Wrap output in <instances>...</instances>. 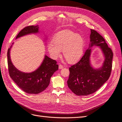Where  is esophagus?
Instances as JSON below:
<instances>
[{"instance_id":"34e87169","label":"esophagus","mask_w":122,"mask_h":122,"mask_svg":"<svg viewBox=\"0 0 122 122\" xmlns=\"http://www.w3.org/2000/svg\"><path fill=\"white\" fill-rule=\"evenodd\" d=\"M63 68V66L61 64H59V69H62Z\"/></svg>"}]
</instances>
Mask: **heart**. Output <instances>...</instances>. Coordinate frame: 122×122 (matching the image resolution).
<instances>
[{"label":"heart","mask_w":122,"mask_h":122,"mask_svg":"<svg viewBox=\"0 0 122 122\" xmlns=\"http://www.w3.org/2000/svg\"><path fill=\"white\" fill-rule=\"evenodd\" d=\"M52 42L48 45L51 56L56 59L61 55V51L67 61L72 63L78 61L83 55L85 40L82 35L65 29L54 35Z\"/></svg>","instance_id":"obj_1"}]
</instances>
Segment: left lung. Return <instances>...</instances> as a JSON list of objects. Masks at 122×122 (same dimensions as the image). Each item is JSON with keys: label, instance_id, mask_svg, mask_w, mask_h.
<instances>
[{"label": "left lung", "instance_id": "8db88e82", "mask_svg": "<svg viewBox=\"0 0 122 122\" xmlns=\"http://www.w3.org/2000/svg\"><path fill=\"white\" fill-rule=\"evenodd\" d=\"M90 44L84 56L76 64L70 67L67 85L71 91L78 96H87L99 89L111 76L113 53L104 38L95 30L91 29ZM101 49L105 58L103 65L96 69L92 66L90 57L93 46Z\"/></svg>", "mask_w": 122, "mask_h": 122}]
</instances>
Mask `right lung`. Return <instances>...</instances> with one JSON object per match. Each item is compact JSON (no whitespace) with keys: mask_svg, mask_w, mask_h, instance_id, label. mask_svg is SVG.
<instances>
[{"mask_svg":"<svg viewBox=\"0 0 122 122\" xmlns=\"http://www.w3.org/2000/svg\"><path fill=\"white\" fill-rule=\"evenodd\" d=\"M38 33H40L38 25L29 26L23 29L15 39ZM45 41L47 39L46 36H45ZM13 45L9 49L7 54L9 71L11 79L20 88L27 93L37 94L44 91L49 85L51 77L58 70L59 66L57 62L45 55L41 64L36 70L31 72H22L15 67L11 62L10 52Z\"/></svg>","mask_w":122,"mask_h":122,"instance_id":"right-lung-1","label":"right lung"}]
</instances>
